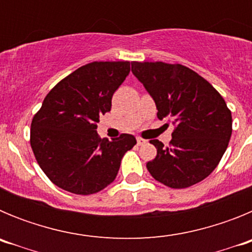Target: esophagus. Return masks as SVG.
<instances>
[{"label":"esophagus","mask_w":252,"mask_h":252,"mask_svg":"<svg viewBox=\"0 0 252 252\" xmlns=\"http://www.w3.org/2000/svg\"><path fill=\"white\" fill-rule=\"evenodd\" d=\"M137 145H144V144H146V140H144V139H141V137H137Z\"/></svg>","instance_id":"1"}]
</instances>
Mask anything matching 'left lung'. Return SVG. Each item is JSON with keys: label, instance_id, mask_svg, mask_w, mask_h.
Returning <instances> with one entry per match:
<instances>
[{"label": "left lung", "instance_id": "1", "mask_svg": "<svg viewBox=\"0 0 252 252\" xmlns=\"http://www.w3.org/2000/svg\"><path fill=\"white\" fill-rule=\"evenodd\" d=\"M131 72L155 102L158 119L173 121L170 146L151 140L157 158L146 164L154 179L188 188L218 165L232 133V116L212 84L180 64L131 63Z\"/></svg>", "mask_w": 252, "mask_h": 252}]
</instances>
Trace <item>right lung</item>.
<instances>
[{
  "mask_svg": "<svg viewBox=\"0 0 252 252\" xmlns=\"http://www.w3.org/2000/svg\"><path fill=\"white\" fill-rule=\"evenodd\" d=\"M130 73L128 62H93L48 93L31 122L30 144L41 170L59 188L88 195L115 180L121 160L136 144L130 133L108 141L97 133L99 116Z\"/></svg>",
  "mask_w": 252,
  "mask_h": 252,
  "instance_id": "1",
  "label": "right lung"
}]
</instances>
